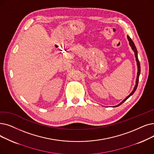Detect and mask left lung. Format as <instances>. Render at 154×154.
<instances>
[{"mask_svg":"<svg viewBox=\"0 0 154 154\" xmlns=\"http://www.w3.org/2000/svg\"><path fill=\"white\" fill-rule=\"evenodd\" d=\"M127 38H128V39L129 41V43H130V45L131 47L132 50H133V51L135 52V58H136V61H137V67H138V72H137V79H136V85H135V88L134 89H133V90L132 91V92L130 94L127 96L123 101H122L121 103H120L119 104H118L117 106H115V107H117V106H119L121 105L122 104H123L126 100L128 99L131 95L133 94V93H134L137 88V86H138V81H139V76H140V62H139V60H138V53H137V50L136 48V46L134 44V43H133V42L132 41V39L130 38L129 36H127Z\"/></svg>","mask_w":154,"mask_h":154,"instance_id":"left-lung-1","label":"left lung"}]
</instances>
